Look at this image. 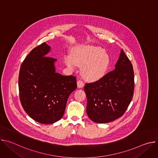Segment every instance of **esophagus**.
<instances>
[{
    "label": "esophagus",
    "instance_id": "1",
    "mask_svg": "<svg viewBox=\"0 0 158 158\" xmlns=\"http://www.w3.org/2000/svg\"><path fill=\"white\" fill-rule=\"evenodd\" d=\"M77 87H78L79 88H82V87H83L84 85V82H83L82 81H81V80H79V81L77 82Z\"/></svg>",
    "mask_w": 158,
    "mask_h": 158
}]
</instances>
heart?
<instances>
[{"label": "heart", "instance_id": "heart-1", "mask_svg": "<svg viewBox=\"0 0 158 158\" xmlns=\"http://www.w3.org/2000/svg\"><path fill=\"white\" fill-rule=\"evenodd\" d=\"M65 64L71 69L76 65L81 67L82 77L88 81H96L106 73L110 62L109 56L99 47L79 46L72 51V57L65 56Z\"/></svg>", "mask_w": 158, "mask_h": 158}]
</instances>
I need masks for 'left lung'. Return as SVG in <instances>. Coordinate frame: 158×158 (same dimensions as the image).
Returning a JSON list of instances; mask_svg holds the SVG:
<instances>
[{
	"label": "left lung",
	"mask_w": 158,
	"mask_h": 158,
	"mask_svg": "<svg viewBox=\"0 0 158 158\" xmlns=\"http://www.w3.org/2000/svg\"><path fill=\"white\" fill-rule=\"evenodd\" d=\"M85 85L87 114L93 121L107 123L121 117L132 99L134 89L132 65L124 51L113 71Z\"/></svg>",
	"instance_id": "1"
}]
</instances>
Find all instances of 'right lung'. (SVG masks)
Instances as JSON below:
<instances>
[{
  "label": "right lung",
  "instance_id": "obj_1",
  "mask_svg": "<svg viewBox=\"0 0 158 158\" xmlns=\"http://www.w3.org/2000/svg\"><path fill=\"white\" fill-rule=\"evenodd\" d=\"M46 42L34 48L22 63L19 76L22 107L34 120L49 124L60 120L69 95L77 88L76 77L56 73V59L46 56Z\"/></svg>",
  "mask_w": 158,
  "mask_h": 158
}]
</instances>
